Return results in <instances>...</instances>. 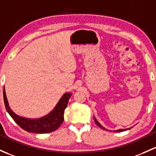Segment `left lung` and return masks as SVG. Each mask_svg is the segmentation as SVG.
Listing matches in <instances>:
<instances>
[{
	"mask_svg": "<svg viewBox=\"0 0 156 156\" xmlns=\"http://www.w3.org/2000/svg\"><path fill=\"white\" fill-rule=\"evenodd\" d=\"M94 120H95V122H96V125H97L98 126H99V127L101 128V129H104V130H106V129H105V128L103 127V126H101V124H100L99 122H98L97 120H96V118H95V117H94ZM129 129H130V128H129V129H118V130H116V131H114V132H123V131L129 130Z\"/></svg>",
	"mask_w": 156,
	"mask_h": 156,
	"instance_id": "1",
	"label": "left lung"
}]
</instances>
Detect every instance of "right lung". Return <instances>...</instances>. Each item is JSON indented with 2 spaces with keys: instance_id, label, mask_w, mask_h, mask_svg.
<instances>
[{
  "instance_id": "1",
  "label": "right lung",
  "mask_w": 156,
  "mask_h": 156,
  "mask_svg": "<svg viewBox=\"0 0 156 156\" xmlns=\"http://www.w3.org/2000/svg\"><path fill=\"white\" fill-rule=\"evenodd\" d=\"M72 93H66L63 94L61 99L58 101L55 108L47 115L39 119H28L17 115L10 109L6 96L5 88H4V100L5 107L9 115L14 119L15 122L26 132L33 133H50L57 130L63 123V114L68 101L71 97Z\"/></svg>"
}]
</instances>
